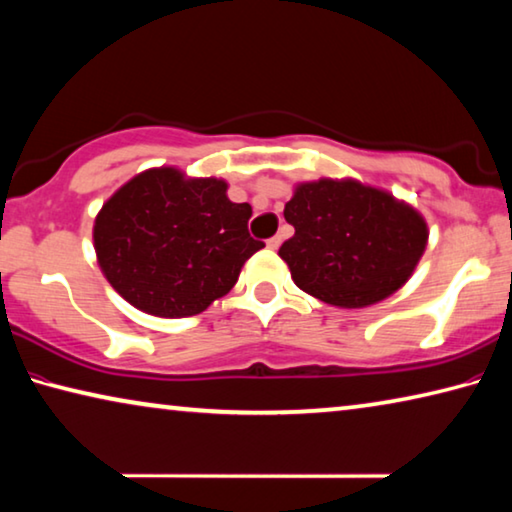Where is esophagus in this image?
<instances>
[{"mask_svg": "<svg viewBox=\"0 0 512 512\" xmlns=\"http://www.w3.org/2000/svg\"><path fill=\"white\" fill-rule=\"evenodd\" d=\"M280 243H282V237H280V234H275V237H271L269 241H266V246H269V248H280Z\"/></svg>", "mask_w": 512, "mask_h": 512, "instance_id": "1", "label": "esophagus"}]
</instances>
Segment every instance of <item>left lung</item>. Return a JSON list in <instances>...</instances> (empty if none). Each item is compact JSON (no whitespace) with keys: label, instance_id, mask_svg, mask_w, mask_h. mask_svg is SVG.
<instances>
[{"label":"left lung","instance_id":"8db88e82","mask_svg":"<svg viewBox=\"0 0 512 512\" xmlns=\"http://www.w3.org/2000/svg\"><path fill=\"white\" fill-rule=\"evenodd\" d=\"M294 237L280 246L291 278L337 307H367L405 285L428 227L415 209L355 180L300 184L285 205Z\"/></svg>","mask_w":512,"mask_h":512}]
</instances>
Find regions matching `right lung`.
Masks as SVG:
<instances>
[{
  "mask_svg": "<svg viewBox=\"0 0 512 512\" xmlns=\"http://www.w3.org/2000/svg\"><path fill=\"white\" fill-rule=\"evenodd\" d=\"M223 180H186L175 168L136 175L95 218L97 262L111 287L139 310L182 319L207 310L239 280L264 241L248 232V202Z\"/></svg>",
  "mask_w": 512,
  "mask_h": 512,
  "instance_id": "add662e5",
  "label": "right lung"
}]
</instances>
